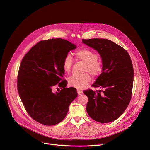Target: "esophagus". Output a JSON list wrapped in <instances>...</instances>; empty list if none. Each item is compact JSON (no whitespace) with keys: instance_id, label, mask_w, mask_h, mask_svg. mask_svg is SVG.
Returning a JSON list of instances; mask_svg holds the SVG:
<instances>
[{"instance_id":"obj_1","label":"esophagus","mask_w":150,"mask_h":150,"mask_svg":"<svg viewBox=\"0 0 150 150\" xmlns=\"http://www.w3.org/2000/svg\"><path fill=\"white\" fill-rule=\"evenodd\" d=\"M77 93H78V95H80V94H81L83 92H82V90H79V89H78V90H77Z\"/></svg>"}]
</instances>
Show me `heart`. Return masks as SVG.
I'll return each instance as SVG.
<instances>
[{"mask_svg":"<svg viewBox=\"0 0 150 150\" xmlns=\"http://www.w3.org/2000/svg\"><path fill=\"white\" fill-rule=\"evenodd\" d=\"M75 56L76 58L85 63V72H88L94 76H97L102 70V63L97 60V55L92 50L88 49H82L78 50ZM72 59L70 55L65 56L63 62V70L66 73L71 72L72 66ZM68 83L71 87L83 88L91 81V76L88 73L82 75H73L68 79Z\"/></svg>","mask_w":150,"mask_h":150,"instance_id":"heart-1","label":"heart"}]
</instances>
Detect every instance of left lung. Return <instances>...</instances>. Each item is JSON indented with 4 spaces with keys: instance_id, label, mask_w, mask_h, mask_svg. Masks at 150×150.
Instances as JSON below:
<instances>
[{
    "instance_id": "1",
    "label": "left lung",
    "mask_w": 150,
    "mask_h": 150,
    "mask_svg": "<svg viewBox=\"0 0 150 150\" xmlns=\"http://www.w3.org/2000/svg\"><path fill=\"white\" fill-rule=\"evenodd\" d=\"M82 43L97 50L102 60V72L93 87L103 90H85L86 110L91 118L109 123L119 118L129 105L134 82V68L127 51L111 40L82 39Z\"/></svg>"
}]
</instances>
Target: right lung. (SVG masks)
Returning <instances> with one entry per match:
<instances>
[{
	"mask_svg": "<svg viewBox=\"0 0 150 150\" xmlns=\"http://www.w3.org/2000/svg\"><path fill=\"white\" fill-rule=\"evenodd\" d=\"M76 45L68 40L53 38L38 42L21 62L17 80L20 98L28 115L42 125L52 126L66 117L78 93L67 88L63 62ZM54 86L60 91L54 92Z\"/></svg>",
	"mask_w": 150,
	"mask_h": 150,
	"instance_id": "right-lung-1",
	"label": "right lung"
}]
</instances>
